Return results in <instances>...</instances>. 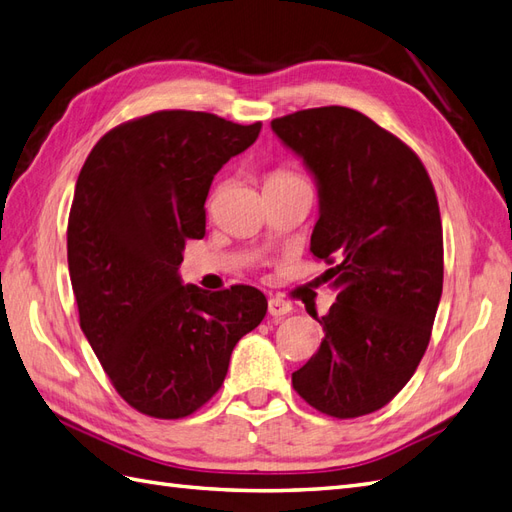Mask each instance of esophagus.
<instances>
[{"instance_id": "1", "label": "esophagus", "mask_w": 512, "mask_h": 512, "mask_svg": "<svg viewBox=\"0 0 512 512\" xmlns=\"http://www.w3.org/2000/svg\"><path fill=\"white\" fill-rule=\"evenodd\" d=\"M267 306H269L271 317H284V315L291 313V304L284 302V299H280V297H271Z\"/></svg>"}]
</instances>
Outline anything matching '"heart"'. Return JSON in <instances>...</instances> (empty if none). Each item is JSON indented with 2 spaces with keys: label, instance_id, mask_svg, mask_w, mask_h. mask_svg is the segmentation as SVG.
<instances>
[{
  "label": "heart",
  "instance_id": "1",
  "mask_svg": "<svg viewBox=\"0 0 512 512\" xmlns=\"http://www.w3.org/2000/svg\"><path fill=\"white\" fill-rule=\"evenodd\" d=\"M291 178H297V176H293V173H289V171H273V173H269V176H267L265 184L284 182V180H291Z\"/></svg>",
  "mask_w": 512,
  "mask_h": 512
}]
</instances>
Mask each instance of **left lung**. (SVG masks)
<instances>
[{"label": "left lung", "mask_w": 512, "mask_h": 512, "mask_svg": "<svg viewBox=\"0 0 512 512\" xmlns=\"http://www.w3.org/2000/svg\"><path fill=\"white\" fill-rule=\"evenodd\" d=\"M319 189L310 252L336 291L323 341L293 389L336 419L369 415L413 378L443 293V228L419 156L363 112L297 110L271 121Z\"/></svg>", "instance_id": "1"}]
</instances>
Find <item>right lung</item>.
<instances>
[{
    "label": "right lung",
    "instance_id": "1",
    "mask_svg": "<svg viewBox=\"0 0 512 512\" xmlns=\"http://www.w3.org/2000/svg\"><path fill=\"white\" fill-rule=\"evenodd\" d=\"M263 123L160 110L106 132L73 195L67 260L80 328L117 393L156 419L193 415L226 380L241 336L267 315L254 286L182 284L186 239L206 232L217 171Z\"/></svg>",
    "mask_w": 512,
    "mask_h": 512
}]
</instances>
